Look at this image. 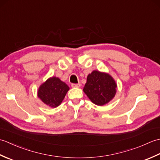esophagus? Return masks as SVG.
<instances>
[{"instance_id":"1","label":"esophagus","mask_w":160,"mask_h":160,"mask_svg":"<svg viewBox=\"0 0 160 160\" xmlns=\"http://www.w3.org/2000/svg\"><path fill=\"white\" fill-rule=\"evenodd\" d=\"M71 87H77V88H78V87H80L81 86V84L80 83H78V84L72 83V84H71Z\"/></svg>"}]
</instances>
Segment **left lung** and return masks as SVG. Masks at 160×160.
I'll list each match as a JSON object with an SVG mask.
<instances>
[{"mask_svg": "<svg viewBox=\"0 0 160 160\" xmlns=\"http://www.w3.org/2000/svg\"><path fill=\"white\" fill-rule=\"evenodd\" d=\"M116 87L115 80L110 75L93 71L87 76L83 91L93 103L102 106L114 98Z\"/></svg>", "mask_w": 160, "mask_h": 160, "instance_id": "1", "label": "left lung"}]
</instances>
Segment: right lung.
<instances>
[{"label": "right lung", "instance_id": "right-lung-1", "mask_svg": "<svg viewBox=\"0 0 160 160\" xmlns=\"http://www.w3.org/2000/svg\"><path fill=\"white\" fill-rule=\"evenodd\" d=\"M69 87L59 78L52 77L40 87L38 97L51 107H56L62 102Z\"/></svg>", "mask_w": 160, "mask_h": 160}]
</instances>
